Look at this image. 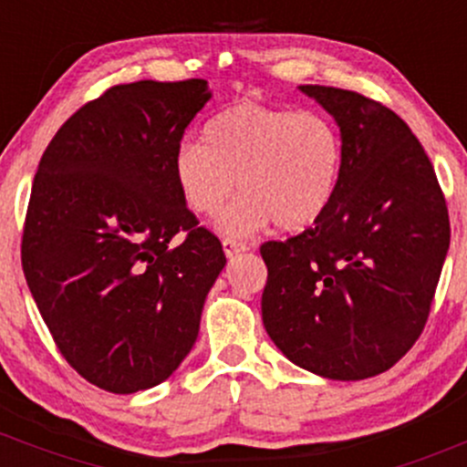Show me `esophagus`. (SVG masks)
Returning <instances> with one entry per match:
<instances>
[{
  "label": "esophagus",
  "instance_id": "esophagus-1",
  "mask_svg": "<svg viewBox=\"0 0 467 467\" xmlns=\"http://www.w3.org/2000/svg\"><path fill=\"white\" fill-rule=\"evenodd\" d=\"M222 245H223V252H226V256H228V259H233V256L241 254V252L250 250L248 245H245V244H241V241H234V239H228V237L222 241Z\"/></svg>",
  "mask_w": 467,
  "mask_h": 467
}]
</instances>
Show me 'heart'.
Masks as SVG:
<instances>
[{
  "label": "heart",
  "mask_w": 467,
  "mask_h": 467,
  "mask_svg": "<svg viewBox=\"0 0 467 467\" xmlns=\"http://www.w3.org/2000/svg\"><path fill=\"white\" fill-rule=\"evenodd\" d=\"M342 138L329 118L261 103L230 105L203 127V142H182L173 178L191 213L215 217L233 192H244L219 219L228 234L267 223L301 233L325 215L340 180Z\"/></svg>",
  "instance_id": "obj_1"
}]
</instances>
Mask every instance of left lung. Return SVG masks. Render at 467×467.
I'll list each match as a JSON object with an SVG mask.
<instances>
[{"label": "left lung", "instance_id": "1", "mask_svg": "<svg viewBox=\"0 0 467 467\" xmlns=\"http://www.w3.org/2000/svg\"><path fill=\"white\" fill-rule=\"evenodd\" d=\"M340 127V180L314 226L267 241L261 314L296 367L329 379L384 373L415 345L450 245L443 192L401 118L349 89L301 85Z\"/></svg>", "mask_w": 467, "mask_h": 467}]
</instances>
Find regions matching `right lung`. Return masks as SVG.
<instances>
[{
	"mask_svg": "<svg viewBox=\"0 0 467 467\" xmlns=\"http://www.w3.org/2000/svg\"><path fill=\"white\" fill-rule=\"evenodd\" d=\"M208 100L203 78L109 88L63 122L32 182L21 239L30 294L69 367L109 393L151 389L180 367L226 265L173 178Z\"/></svg>",
	"mask_w": 467,
	"mask_h": 467,
	"instance_id": "obj_1",
	"label": "right lung"
}]
</instances>
